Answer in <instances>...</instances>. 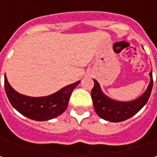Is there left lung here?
<instances>
[{
  "label": "left lung",
  "mask_w": 157,
  "mask_h": 157,
  "mask_svg": "<svg viewBox=\"0 0 157 157\" xmlns=\"http://www.w3.org/2000/svg\"><path fill=\"white\" fill-rule=\"evenodd\" d=\"M149 76L150 82L145 93L138 99L128 102L116 101L110 99L102 93L100 84L94 79V86L92 89L91 96L97 114L100 118L112 122L123 121L134 116L145 105L149 99L153 87L152 71L149 72Z\"/></svg>",
  "instance_id": "1"
}]
</instances>
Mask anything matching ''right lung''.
<instances>
[{
    "label": "right lung",
    "instance_id": "obj_1",
    "mask_svg": "<svg viewBox=\"0 0 157 157\" xmlns=\"http://www.w3.org/2000/svg\"><path fill=\"white\" fill-rule=\"evenodd\" d=\"M80 81L68 85L45 97H29L17 93L4 77V87L9 102L22 115L34 121H48L57 117L66 109L71 94Z\"/></svg>",
    "mask_w": 157,
    "mask_h": 157
}]
</instances>
